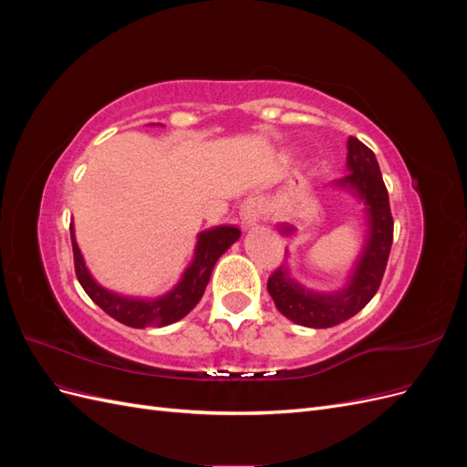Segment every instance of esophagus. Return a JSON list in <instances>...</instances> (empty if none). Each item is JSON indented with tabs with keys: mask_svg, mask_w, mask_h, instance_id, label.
Wrapping results in <instances>:
<instances>
[{
	"mask_svg": "<svg viewBox=\"0 0 467 467\" xmlns=\"http://www.w3.org/2000/svg\"><path fill=\"white\" fill-rule=\"evenodd\" d=\"M239 216H242L244 230H253V228H255V225L261 220V216H263V204H261V201H257V199L245 201L244 206H242V214H239Z\"/></svg>",
	"mask_w": 467,
	"mask_h": 467,
	"instance_id": "1",
	"label": "esophagus"
}]
</instances>
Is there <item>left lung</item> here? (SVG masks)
Instances as JSON below:
<instances>
[{
    "instance_id": "left-lung-1",
    "label": "left lung",
    "mask_w": 467,
    "mask_h": 467,
    "mask_svg": "<svg viewBox=\"0 0 467 467\" xmlns=\"http://www.w3.org/2000/svg\"><path fill=\"white\" fill-rule=\"evenodd\" d=\"M347 150L348 175L333 181L331 187L350 194L362 204L366 235L358 257L345 278V285L333 292L306 288L302 282L292 276L288 263L278 266L266 282V290L275 300L278 312L304 327L327 329L357 316L378 292L389 257L393 220L388 189L381 179L378 160L370 148H366L360 140L352 136L347 140ZM276 228L285 237H292L298 232L296 225L286 222L278 223Z\"/></svg>"
}]
</instances>
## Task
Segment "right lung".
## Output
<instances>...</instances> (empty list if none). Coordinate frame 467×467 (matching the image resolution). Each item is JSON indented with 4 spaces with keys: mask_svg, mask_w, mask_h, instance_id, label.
<instances>
[{
    "mask_svg": "<svg viewBox=\"0 0 467 467\" xmlns=\"http://www.w3.org/2000/svg\"><path fill=\"white\" fill-rule=\"evenodd\" d=\"M69 234H72L76 275L83 290L112 319L134 329L165 327V325H171L192 312V307L202 298L216 261L242 235V232L235 225H218V228L201 232L196 235L192 259L185 271H182L177 285L165 294L155 296V298H144V296L120 294L99 285L89 273L86 259L81 255V249L78 247L74 223H69Z\"/></svg>",
    "mask_w": 467,
    "mask_h": 467,
    "instance_id": "right-lung-1",
    "label": "right lung"
}]
</instances>
